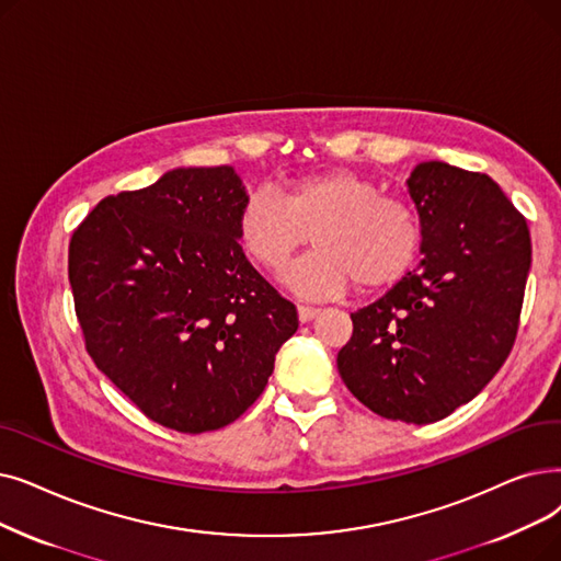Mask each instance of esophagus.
Returning a JSON list of instances; mask_svg holds the SVG:
<instances>
[{
    "instance_id": "1",
    "label": "esophagus",
    "mask_w": 561,
    "mask_h": 561,
    "mask_svg": "<svg viewBox=\"0 0 561 561\" xmlns=\"http://www.w3.org/2000/svg\"><path fill=\"white\" fill-rule=\"evenodd\" d=\"M316 316H319V309H316V307L298 305V319H300V323H309V321L316 319Z\"/></svg>"
}]
</instances>
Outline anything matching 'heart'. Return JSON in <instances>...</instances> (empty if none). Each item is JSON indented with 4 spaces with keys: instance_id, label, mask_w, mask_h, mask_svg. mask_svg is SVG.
<instances>
[{
    "instance_id": "b5f03b06",
    "label": "heart",
    "mask_w": 561,
    "mask_h": 561,
    "mask_svg": "<svg viewBox=\"0 0 561 561\" xmlns=\"http://www.w3.org/2000/svg\"><path fill=\"white\" fill-rule=\"evenodd\" d=\"M311 233L316 250L286 271L305 296L339 294L351 282L362 294L397 284L417 261L422 222L408 204L348 169H323L288 181L279 194L252 192L236 236L263 271L277 273Z\"/></svg>"
}]
</instances>
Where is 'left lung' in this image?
Listing matches in <instances>:
<instances>
[{
	"instance_id": "8db88e82",
	"label": "left lung",
	"mask_w": 561,
	"mask_h": 561,
	"mask_svg": "<svg viewBox=\"0 0 561 561\" xmlns=\"http://www.w3.org/2000/svg\"><path fill=\"white\" fill-rule=\"evenodd\" d=\"M422 222L417 271L362 307L336 367L376 415L431 424L472 401L516 341L531 240L485 174L428 160L405 181Z\"/></svg>"
}]
</instances>
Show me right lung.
I'll list each match as a JSON object with an SVG mask.
<instances>
[{
  "label": "right lung",
  "mask_w": 561,
  "mask_h": 561,
  "mask_svg": "<svg viewBox=\"0 0 561 561\" xmlns=\"http://www.w3.org/2000/svg\"><path fill=\"white\" fill-rule=\"evenodd\" d=\"M236 169L179 167L118 192L76 229L68 279L91 359L146 417L181 433L231 424L298 330L296 305L245 259Z\"/></svg>",
  "instance_id": "right-lung-1"
}]
</instances>
